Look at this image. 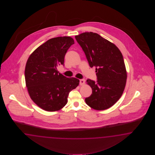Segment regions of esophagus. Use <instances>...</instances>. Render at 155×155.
Instances as JSON below:
<instances>
[{
  "mask_svg": "<svg viewBox=\"0 0 155 155\" xmlns=\"http://www.w3.org/2000/svg\"><path fill=\"white\" fill-rule=\"evenodd\" d=\"M85 83V80L84 79H81L80 80V85H84Z\"/></svg>",
  "mask_w": 155,
  "mask_h": 155,
  "instance_id": "obj_1",
  "label": "esophagus"
}]
</instances>
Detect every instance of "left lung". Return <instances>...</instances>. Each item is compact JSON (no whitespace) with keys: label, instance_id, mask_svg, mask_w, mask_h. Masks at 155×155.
Returning <instances> with one entry per match:
<instances>
[{"label":"left lung","instance_id":"obj_1","mask_svg":"<svg viewBox=\"0 0 155 155\" xmlns=\"http://www.w3.org/2000/svg\"><path fill=\"white\" fill-rule=\"evenodd\" d=\"M91 68L95 67L97 81L88 79L91 95L85 98L90 107L103 110L111 107L120 98L127 80L122 53L117 47L99 35L84 32L75 36Z\"/></svg>","mask_w":155,"mask_h":155}]
</instances>
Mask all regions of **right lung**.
Wrapping results in <instances>:
<instances>
[{"mask_svg": "<svg viewBox=\"0 0 155 155\" xmlns=\"http://www.w3.org/2000/svg\"><path fill=\"white\" fill-rule=\"evenodd\" d=\"M74 44L71 37L51 38L28 58L25 69L26 86L31 98L45 111H55L64 107L69 93L79 84L78 79L67 78L57 69L64 65L66 53Z\"/></svg>", "mask_w": 155, "mask_h": 155, "instance_id": "right-lung-1", "label": "right lung"}]
</instances>
